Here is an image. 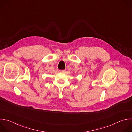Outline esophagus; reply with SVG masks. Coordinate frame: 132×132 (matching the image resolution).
<instances>
[{"label":"esophagus","mask_w":132,"mask_h":132,"mask_svg":"<svg viewBox=\"0 0 132 132\" xmlns=\"http://www.w3.org/2000/svg\"><path fill=\"white\" fill-rule=\"evenodd\" d=\"M60 71L62 72H65V70H60Z\"/></svg>","instance_id":"esophagus-1"}]
</instances>
